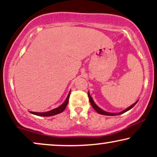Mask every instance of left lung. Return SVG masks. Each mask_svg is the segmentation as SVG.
<instances>
[{
    "label": "left lung",
    "instance_id": "left-lung-1",
    "mask_svg": "<svg viewBox=\"0 0 157 157\" xmlns=\"http://www.w3.org/2000/svg\"><path fill=\"white\" fill-rule=\"evenodd\" d=\"M88 97H89V100H90V104H91L92 107L94 108V109L95 110V111H96L97 112H98V113H99V114H103V115H107V116L119 115V114H123V113H124V112H127V111H129V109H131L137 103V101H136V102H134V103L133 104V105H132L131 106H130V107H127V109H125L124 110H123V111H122V112H118V113H112V112H107L104 111V110L101 109V108L99 107L95 103H94V100H93V99H92V97L90 96V92H88Z\"/></svg>",
    "mask_w": 157,
    "mask_h": 157
}]
</instances>
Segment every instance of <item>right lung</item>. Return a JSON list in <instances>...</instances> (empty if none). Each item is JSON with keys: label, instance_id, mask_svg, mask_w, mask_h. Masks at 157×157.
Listing matches in <instances>:
<instances>
[{"label": "right lung", "instance_id": "add662e5", "mask_svg": "<svg viewBox=\"0 0 157 157\" xmlns=\"http://www.w3.org/2000/svg\"><path fill=\"white\" fill-rule=\"evenodd\" d=\"M70 94V92L68 94V95L66 98V100H65V101L60 106H59L58 107L56 108V109H53L50 111L48 112H30V113H32L33 114H35V115L37 116H41V117H50V116H53L56 115V114H59L61 112H63L65 109L67 107V104H68V101H69V97Z\"/></svg>", "mask_w": 157, "mask_h": 157}]
</instances>
